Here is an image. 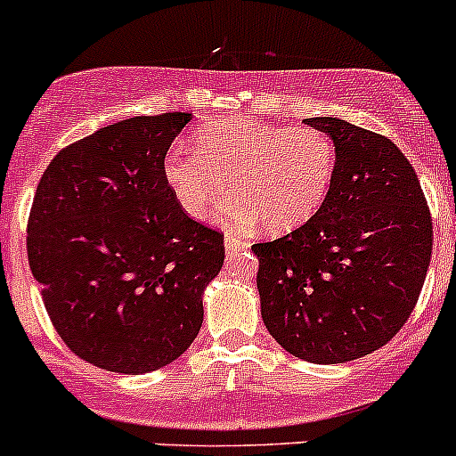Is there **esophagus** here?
Listing matches in <instances>:
<instances>
[{
  "label": "esophagus",
  "instance_id": "34e87169",
  "mask_svg": "<svg viewBox=\"0 0 456 456\" xmlns=\"http://www.w3.org/2000/svg\"><path fill=\"white\" fill-rule=\"evenodd\" d=\"M247 242L245 240H238V238L233 236H227L224 238V249H227V254H233V251H240V249H247Z\"/></svg>",
  "mask_w": 456,
  "mask_h": 456
}]
</instances>
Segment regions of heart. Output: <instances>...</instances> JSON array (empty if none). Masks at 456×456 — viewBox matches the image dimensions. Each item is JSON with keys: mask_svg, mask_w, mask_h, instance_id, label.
<instances>
[{"mask_svg": "<svg viewBox=\"0 0 456 456\" xmlns=\"http://www.w3.org/2000/svg\"><path fill=\"white\" fill-rule=\"evenodd\" d=\"M162 174L191 218H207L232 191L236 198L224 214L232 227L260 223L282 233L312 220L325 205L336 175V147L314 126L233 118L202 126L196 153H167Z\"/></svg>", "mask_w": 456, "mask_h": 456, "instance_id": "1", "label": "heart"}]
</instances>
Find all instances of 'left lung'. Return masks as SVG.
<instances>
[{
  "instance_id": "left-lung-1",
  "label": "left lung",
  "mask_w": 456,
  "mask_h": 456,
  "mask_svg": "<svg viewBox=\"0 0 456 456\" xmlns=\"http://www.w3.org/2000/svg\"><path fill=\"white\" fill-rule=\"evenodd\" d=\"M330 135L336 175L303 227L251 247L260 314L281 347L316 365L383 347L412 314L432 256V218L408 158L386 135L307 118Z\"/></svg>"
}]
</instances>
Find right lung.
Returning a JSON list of instances; mask_svg holds the SVG:
<instances>
[{
	"instance_id": "obj_1",
	"label": "right lung",
	"mask_w": 456,
	"mask_h": 456,
	"mask_svg": "<svg viewBox=\"0 0 456 456\" xmlns=\"http://www.w3.org/2000/svg\"><path fill=\"white\" fill-rule=\"evenodd\" d=\"M191 113L138 116L61 149L28 216L30 272L53 327L79 359L147 374L187 352L223 233L189 218L162 165Z\"/></svg>"
}]
</instances>
